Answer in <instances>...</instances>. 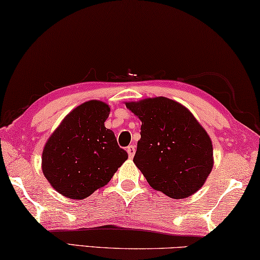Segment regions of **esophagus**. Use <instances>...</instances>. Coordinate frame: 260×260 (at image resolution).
Wrapping results in <instances>:
<instances>
[{"label":"esophagus","instance_id":"obj_1","mask_svg":"<svg viewBox=\"0 0 260 260\" xmlns=\"http://www.w3.org/2000/svg\"><path fill=\"white\" fill-rule=\"evenodd\" d=\"M127 152H128V156L131 158H133V156L135 154V146L134 145H131L127 147Z\"/></svg>","mask_w":260,"mask_h":260}]
</instances>
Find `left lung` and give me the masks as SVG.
Wrapping results in <instances>:
<instances>
[{"label": "left lung", "mask_w": 260, "mask_h": 260, "mask_svg": "<svg viewBox=\"0 0 260 260\" xmlns=\"http://www.w3.org/2000/svg\"><path fill=\"white\" fill-rule=\"evenodd\" d=\"M141 125L134 163L152 188L182 199L203 186L213 168V146L193 114L166 97L126 103Z\"/></svg>", "instance_id": "left-lung-1"}]
</instances>
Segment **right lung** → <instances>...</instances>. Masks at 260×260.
<instances>
[{"mask_svg":"<svg viewBox=\"0 0 260 260\" xmlns=\"http://www.w3.org/2000/svg\"><path fill=\"white\" fill-rule=\"evenodd\" d=\"M109 113L105 103L85 102L63 119L45 145L43 172L62 196L89 197L128 158L113 132L104 126Z\"/></svg>","mask_w":260,"mask_h":260,"instance_id":"obj_1","label":"right lung"}]
</instances>
